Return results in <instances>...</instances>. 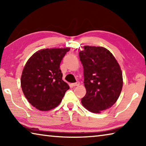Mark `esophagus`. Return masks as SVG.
Segmentation results:
<instances>
[{
    "mask_svg": "<svg viewBox=\"0 0 146 146\" xmlns=\"http://www.w3.org/2000/svg\"><path fill=\"white\" fill-rule=\"evenodd\" d=\"M71 85H72L73 87H75V86H78L80 85V83H79L78 82H75V83H73Z\"/></svg>",
    "mask_w": 146,
    "mask_h": 146,
    "instance_id": "obj_1",
    "label": "esophagus"
}]
</instances>
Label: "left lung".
I'll use <instances>...</instances> for the list:
<instances>
[{
    "label": "left lung",
    "mask_w": 146,
    "mask_h": 146,
    "mask_svg": "<svg viewBox=\"0 0 146 146\" xmlns=\"http://www.w3.org/2000/svg\"><path fill=\"white\" fill-rule=\"evenodd\" d=\"M79 52L84 76L86 95L81 102L91 112L99 113L117 102L123 86L119 64L103 47L86 46Z\"/></svg>",
    "instance_id": "8db88e82"
}]
</instances>
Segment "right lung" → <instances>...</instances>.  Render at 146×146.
<instances>
[{
	"instance_id": "obj_1",
	"label": "right lung",
	"mask_w": 146,
	"mask_h": 146,
	"mask_svg": "<svg viewBox=\"0 0 146 146\" xmlns=\"http://www.w3.org/2000/svg\"><path fill=\"white\" fill-rule=\"evenodd\" d=\"M70 49H42L27 61L21 76V88L28 102L37 110L56 108L70 89L60 70L61 61Z\"/></svg>"
}]
</instances>
